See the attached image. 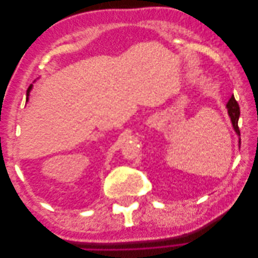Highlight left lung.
I'll return each mask as SVG.
<instances>
[{
  "label": "left lung",
  "mask_w": 258,
  "mask_h": 258,
  "mask_svg": "<svg viewBox=\"0 0 258 258\" xmlns=\"http://www.w3.org/2000/svg\"><path fill=\"white\" fill-rule=\"evenodd\" d=\"M226 107H227V112H228V115L230 117V121H231V124H232V128H233V130H235V132L239 137L238 143H239V148H240V144H241V141H240V130H239V127H238V120H239V116H240V108H239V105L237 103V101L235 100V97L231 96V98L229 99L227 104H226Z\"/></svg>",
  "instance_id": "left-lung-1"
}]
</instances>
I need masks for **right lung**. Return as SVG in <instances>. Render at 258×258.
<instances>
[{
  "label": "right lung",
  "instance_id": "add662e5",
  "mask_svg": "<svg viewBox=\"0 0 258 258\" xmlns=\"http://www.w3.org/2000/svg\"><path fill=\"white\" fill-rule=\"evenodd\" d=\"M32 87H33V85H31V86H30V87L28 88V90H27V101L29 100V96H30V91H31V90H32Z\"/></svg>",
  "mask_w": 258,
  "mask_h": 258
}]
</instances>
